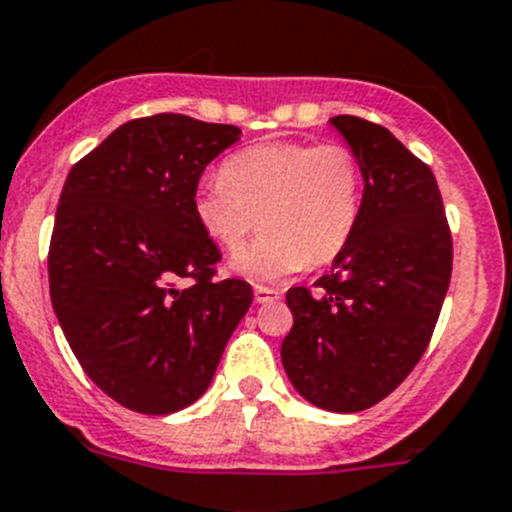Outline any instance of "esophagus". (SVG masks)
I'll list each match as a JSON object with an SVG mask.
<instances>
[{
  "instance_id": "1",
  "label": "esophagus",
  "mask_w": 512,
  "mask_h": 512,
  "mask_svg": "<svg viewBox=\"0 0 512 512\" xmlns=\"http://www.w3.org/2000/svg\"><path fill=\"white\" fill-rule=\"evenodd\" d=\"M280 297H282L280 289L262 287V285L255 287V302L257 304H272V302H277V299H280Z\"/></svg>"
}]
</instances>
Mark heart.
Segmentation results:
<instances>
[{"instance_id": "1", "label": "heart", "mask_w": 512, "mask_h": 512, "mask_svg": "<svg viewBox=\"0 0 512 512\" xmlns=\"http://www.w3.org/2000/svg\"><path fill=\"white\" fill-rule=\"evenodd\" d=\"M223 178L203 180L193 193L195 223L208 240L232 252L260 215L262 235L227 262L232 275L275 282L327 265L352 240L361 215L364 175L342 143L280 141L232 153Z\"/></svg>"}]
</instances>
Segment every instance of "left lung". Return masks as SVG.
Segmentation results:
<instances>
[{"label": "left lung", "mask_w": 512, "mask_h": 512, "mask_svg": "<svg viewBox=\"0 0 512 512\" xmlns=\"http://www.w3.org/2000/svg\"><path fill=\"white\" fill-rule=\"evenodd\" d=\"M364 175L361 215L317 292L292 287L282 366L302 399L356 414L391 394L426 352L451 282L453 242L431 168L384 126L329 118Z\"/></svg>", "instance_id": "8db88e82"}]
</instances>
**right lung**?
Listing matches in <instances>:
<instances>
[{
    "label": "right lung",
    "mask_w": 512,
    "mask_h": 512,
    "mask_svg": "<svg viewBox=\"0 0 512 512\" xmlns=\"http://www.w3.org/2000/svg\"><path fill=\"white\" fill-rule=\"evenodd\" d=\"M240 133L183 113L136 118L61 190L49 247L56 319L89 379L138 414L195 404L252 304L247 282L213 277L220 250L193 215L205 165ZM183 276L188 288L177 287Z\"/></svg>",
    "instance_id": "add662e5"
}]
</instances>
